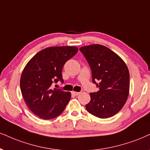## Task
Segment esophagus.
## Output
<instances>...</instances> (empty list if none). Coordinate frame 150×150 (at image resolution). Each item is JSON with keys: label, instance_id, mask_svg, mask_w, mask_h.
<instances>
[{"label": "esophagus", "instance_id": "obj_1", "mask_svg": "<svg viewBox=\"0 0 150 150\" xmlns=\"http://www.w3.org/2000/svg\"><path fill=\"white\" fill-rule=\"evenodd\" d=\"M71 94H72V95H74V96H78L79 95H80V94H81V92H71Z\"/></svg>", "mask_w": 150, "mask_h": 150}]
</instances>
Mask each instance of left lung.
Here are the masks:
<instances>
[{"label":"left lung","mask_w":150,"mask_h":150,"mask_svg":"<svg viewBox=\"0 0 150 150\" xmlns=\"http://www.w3.org/2000/svg\"><path fill=\"white\" fill-rule=\"evenodd\" d=\"M79 50L90 67L92 83L99 88L90 94L87 110L102 119L112 117L122 108L129 96L127 66L115 53L100 44L85 46Z\"/></svg>","instance_id":"left-lung-1"}]
</instances>
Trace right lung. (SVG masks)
Masks as SVG:
<instances>
[{
    "mask_svg": "<svg viewBox=\"0 0 150 150\" xmlns=\"http://www.w3.org/2000/svg\"><path fill=\"white\" fill-rule=\"evenodd\" d=\"M76 47H53L44 49L31 58L20 80L22 96L33 113L44 120L58 117L71 98L69 92L51 89L53 83L64 82V64L78 52Z\"/></svg>",
    "mask_w": 150,
    "mask_h": 150,
    "instance_id": "1",
    "label": "right lung"
}]
</instances>
